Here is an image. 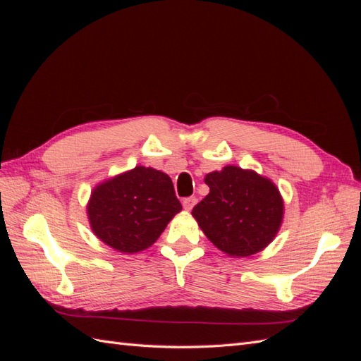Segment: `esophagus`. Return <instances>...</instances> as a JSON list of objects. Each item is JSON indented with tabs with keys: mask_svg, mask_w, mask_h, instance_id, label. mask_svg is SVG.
I'll use <instances>...</instances> for the list:
<instances>
[{
	"mask_svg": "<svg viewBox=\"0 0 361 361\" xmlns=\"http://www.w3.org/2000/svg\"><path fill=\"white\" fill-rule=\"evenodd\" d=\"M195 202H197V199H195V197H187V199H183V202H182L183 209H185V211H191L192 206L195 204Z\"/></svg>",
	"mask_w": 361,
	"mask_h": 361,
	"instance_id": "1",
	"label": "esophagus"
}]
</instances>
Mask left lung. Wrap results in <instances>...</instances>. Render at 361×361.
Wrapping results in <instances>:
<instances>
[{
	"instance_id": "obj_1",
	"label": "left lung",
	"mask_w": 361,
	"mask_h": 361,
	"mask_svg": "<svg viewBox=\"0 0 361 361\" xmlns=\"http://www.w3.org/2000/svg\"><path fill=\"white\" fill-rule=\"evenodd\" d=\"M204 183L209 194L191 214L216 248L232 257H247L276 238L285 206L269 179L253 170L227 166L206 174Z\"/></svg>"
}]
</instances>
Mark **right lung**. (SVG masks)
Instances as JSON below:
<instances>
[{"instance_id":"right-lung-1","label":"right lung","mask_w":361,"mask_h":361,"mask_svg":"<svg viewBox=\"0 0 361 361\" xmlns=\"http://www.w3.org/2000/svg\"><path fill=\"white\" fill-rule=\"evenodd\" d=\"M180 211L171 179L143 166L97 185L87 204L93 233L120 253L150 247Z\"/></svg>"}]
</instances>
